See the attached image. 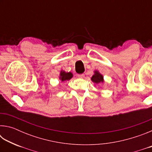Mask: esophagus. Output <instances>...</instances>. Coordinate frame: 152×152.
Returning <instances> with one entry per match:
<instances>
[{
    "label": "esophagus",
    "instance_id": "obj_1",
    "mask_svg": "<svg viewBox=\"0 0 152 152\" xmlns=\"http://www.w3.org/2000/svg\"><path fill=\"white\" fill-rule=\"evenodd\" d=\"M77 76H78L79 78H84V74H78V75H77Z\"/></svg>",
    "mask_w": 152,
    "mask_h": 152
}]
</instances>
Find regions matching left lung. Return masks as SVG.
Segmentation results:
<instances>
[{
	"mask_svg": "<svg viewBox=\"0 0 152 152\" xmlns=\"http://www.w3.org/2000/svg\"><path fill=\"white\" fill-rule=\"evenodd\" d=\"M92 81L96 84H99L100 82H103V76H102L101 74H100L98 71L94 72V74L91 78Z\"/></svg>",
	"mask_w": 152,
	"mask_h": 152,
	"instance_id": "left-lung-1",
	"label": "left lung"
}]
</instances>
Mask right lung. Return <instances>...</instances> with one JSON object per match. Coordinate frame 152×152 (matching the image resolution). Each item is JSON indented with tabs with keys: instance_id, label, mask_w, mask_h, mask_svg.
<instances>
[{
	"instance_id": "obj_1",
	"label": "right lung",
	"mask_w": 152,
	"mask_h": 152,
	"mask_svg": "<svg viewBox=\"0 0 152 152\" xmlns=\"http://www.w3.org/2000/svg\"><path fill=\"white\" fill-rule=\"evenodd\" d=\"M72 76L73 75L71 72H65L64 71H61L60 79L61 81L64 82L66 80H69L72 78Z\"/></svg>"
}]
</instances>
